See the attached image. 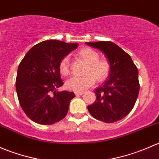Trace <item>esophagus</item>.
Returning <instances> with one entry per match:
<instances>
[{"mask_svg": "<svg viewBox=\"0 0 159 159\" xmlns=\"http://www.w3.org/2000/svg\"><path fill=\"white\" fill-rule=\"evenodd\" d=\"M83 94H84V92H83V91H76V92H75V95L76 96L82 95Z\"/></svg>", "mask_w": 159, "mask_h": 159, "instance_id": "esophagus-1", "label": "esophagus"}]
</instances>
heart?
Returning <instances> with one entry per match:
<instances>
[{
  "instance_id": "heart-1",
  "label": "heart",
  "mask_w": 159,
  "mask_h": 159,
  "mask_svg": "<svg viewBox=\"0 0 159 159\" xmlns=\"http://www.w3.org/2000/svg\"><path fill=\"white\" fill-rule=\"evenodd\" d=\"M78 56L87 63L84 68V75L81 77H72L66 82L68 89L75 91H82L98 82L105 81L110 74V61L105 57H99V53L95 50L84 48L78 52ZM59 70L63 76L70 74L69 57H64L59 64Z\"/></svg>"
}]
</instances>
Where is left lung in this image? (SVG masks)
I'll use <instances>...</instances> for the list:
<instances>
[{
	"label": "left lung",
	"instance_id": "left-lung-1",
	"mask_svg": "<svg viewBox=\"0 0 159 159\" xmlns=\"http://www.w3.org/2000/svg\"><path fill=\"white\" fill-rule=\"evenodd\" d=\"M100 50L111 64L107 81L94 91L96 100L88 109L95 119L112 123L130 113L137 100L140 85L139 71L131 56L111 41L86 42Z\"/></svg>",
	"mask_w": 159,
	"mask_h": 159
}]
</instances>
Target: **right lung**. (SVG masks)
I'll list each match as a JSON object with an SVG mask.
<instances>
[{
  "label": "right lung",
  "instance_id": "1",
  "mask_svg": "<svg viewBox=\"0 0 159 159\" xmlns=\"http://www.w3.org/2000/svg\"><path fill=\"white\" fill-rule=\"evenodd\" d=\"M78 46L48 40L30 48L20 61L16 78L17 98L25 113L34 122L52 125L66 116L75 95L74 92L57 91L64 84L59 64Z\"/></svg>",
  "mask_w": 159,
  "mask_h": 159
}]
</instances>
